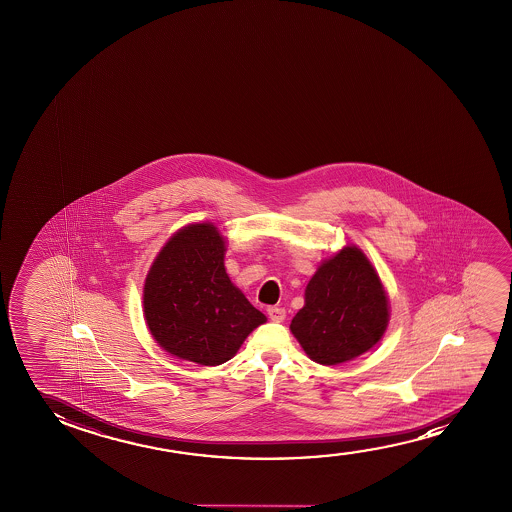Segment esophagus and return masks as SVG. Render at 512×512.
<instances>
[{
  "instance_id": "34e87169",
  "label": "esophagus",
  "mask_w": 512,
  "mask_h": 512,
  "mask_svg": "<svg viewBox=\"0 0 512 512\" xmlns=\"http://www.w3.org/2000/svg\"><path fill=\"white\" fill-rule=\"evenodd\" d=\"M267 315H269L273 322H283L285 316H287V311L283 308H278V306H271V308H267Z\"/></svg>"
}]
</instances>
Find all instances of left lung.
Listing matches in <instances>:
<instances>
[{
    "label": "left lung",
    "instance_id": "left-lung-1",
    "mask_svg": "<svg viewBox=\"0 0 512 512\" xmlns=\"http://www.w3.org/2000/svg\"><path fill=\"white\" fill-rule=\"evenodd\" d=\"M386 325L388 299L378 274L357 246H346L318 267L290 330L311 360L336 365L371 350Z\"/></svg>",
    "mask_w": 512,
    "mask_h": 512
}]
</instances>
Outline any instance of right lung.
Returning <instances> with one entry per match:
<instances>
[{"label":"right lung","instance_id":"obj_1","mask_svg":"<svg viewBox=\"0 0 512 512\" xmlns=\"http://www.w3.org/2000/svg\"><path fill=\"white\" fill-rule=\"evenodd\" d=\"M224 252L215 225H189L169 239L150 267L143 290L148 329L175 357L224 364L266 322L232 285Z\"/></svg>","mask_w":512,"mask_h":512}]
</instances>
